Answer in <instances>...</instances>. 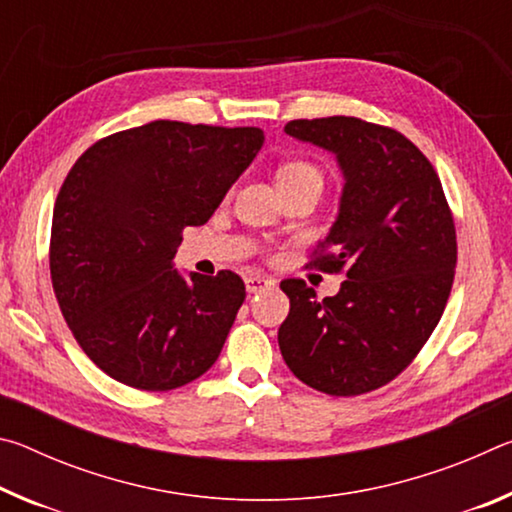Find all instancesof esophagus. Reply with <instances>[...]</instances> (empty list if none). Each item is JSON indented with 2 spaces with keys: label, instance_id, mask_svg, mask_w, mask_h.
Instances as JSON below:
<instances>
[{
  "label": "esophagus",
  "instance_id": "1",
  "mask_svg": "<svg viewBox=\"0 0 512 512\" xmlns=\"http://www.w3.org/2000/svg\"><path fill=\"white\" fill-rule=\"evenodd\" d=\"M273 280H268L264 275H248L246 277V291L248 293H257V291H264V289H271L273 287Z\"/></svg>",
  "mask_w": 512,
  "mask_h": 512
}]
</instances>
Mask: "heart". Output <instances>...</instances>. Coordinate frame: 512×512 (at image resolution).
I'll return each mask as SVG.
<instances>
[{
  "mask_svg": "<svg viewBox=\"0 0 512 512\" xmlns=\"http://www.w3.org/2000/svg\"><path fill=\"white\" fill-rule=\"evenodd\" d=\"M300 178H320V173L314 164L302 162V160L282 164L280 171H277V183H282V180H300Z\"/></svg>",
  "mask_w": 512,
  "mask_h": 512,
  "instance_id": "heart-1",
  "label": "heart"
}]
</instances>
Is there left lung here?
I'll return each instance as SVG.
<instances>
[{"label":"left lung","instance_id":"obj_1","mask_svg":"<svg viewBox=\"0 0 512 512\" xmlns=\"http://www.w3.org/2000/svg\"><path fill=\"white\" fill-rule=\"evenodd\" d=\"M284 133L332 153L343 173L339 214L314 266L345 271L332 298L302 280L277 343L289 370L336 397L388 384L443 316L456 268V230L443 185L418 146L357 117L296 119Z\"/></svg>","mask_w":512,"mask_h":512}]
</instances>
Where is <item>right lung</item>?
Here are the masks:
<instances>
[{
  "label": "right lung",
  "mask_w": 512,
  "mask_h": 512,
  "mask_svg": "<svg viewBox=\"0 0 512 512\" xmlns=\"http://www.w3.org/2000/svg\"><path fill=\"white\" fill-rule=\"evenodd\" d=\"M264 144L259 128L151 121L99 140L60 187L49 268L83 352L140 391L185 386L219 359L241 277L180 273L183 228L210 221Z\"/></svg>",
  "instance_id": "obj_1"
}]
</instances>
